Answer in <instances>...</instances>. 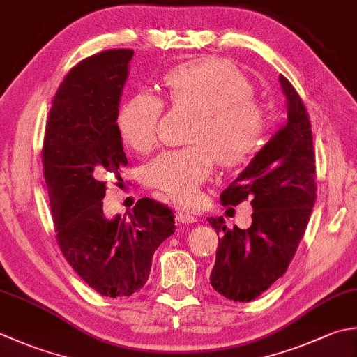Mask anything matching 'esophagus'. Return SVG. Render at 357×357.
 I'll list each match as a JSON object with an SVG mask.
<instances>
[{"label": "esophagus", "instance_id": "esophagus-1", "mask_svg": "<svg viewBox=\"0 0 357 357\" xmlns=\"http://www.w3.org/2000/svg\"><path fill=\"white\" fill-rule=\"evenodd\" d=\"M176 220L179 222H183V225H192V222H197L198 218L190 212H185V211H178L176 212Z\"/></svg>", "mask_w": 357, "mask_h": 357}]
</instances>
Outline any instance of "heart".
<instances>
[{
  "mask_svg": "<svg viewBox=\"0 0 357 357\" xmlns=\"http://www.w3.org/2000/svg\"><path fill=\"white\" fill-rule=\"evenodd\" d=\"M170 99L198 109L190 141L179 150L164 151L146 164L144 181L188 204L212 174L215 159L226 167L244 164L260 149L266 119L254 100L252 83L232 63L202 59L170 69L164 79ZM162 100L137 93L117 114V131L125 145L149 151L156 142Z\"/></svg>",
  "mask_w": 357,
  "mask_h": 357,
  "instance_id": "1",
  "label": "heart"
}]
</instances>
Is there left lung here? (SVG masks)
I'll return each instance as SVG.
<instances>
[{"mask_svg": "<svg viewBox=\"0 0 357 357\" xmlns=\"http://www.w3.org/2000/svg\"><path fill=\"white\" fill-rule=\"evenodd\" d=\"M288 119L221 193L222 204L250 199L249 229H227L222 216L207 218L218 234L211 283L234 302H250L280 278L294 258L316 202V155L306 108L286 77H278Z\"/></svg>", "mask_w": 357, "mask_h": 357, "instance_id": "obj_1", "label": "left lung"}]
</instances>
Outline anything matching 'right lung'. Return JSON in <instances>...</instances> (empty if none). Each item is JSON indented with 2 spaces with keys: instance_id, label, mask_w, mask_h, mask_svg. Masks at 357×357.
<instances>
[{
  "instance_id": "right-lung-1",
  "label": "right lung",
  "mask_w": 357,
  "mask_h": 357,
  "mask_svg": "<svg viewBox=\"0 0 357 357\" xmlns=\"http://www.w3.org/2000/svg\"><path fill=\"white\" fill-rule=\"evenodd\" d=\"M132 54L111 49L74 66L54 96L45 130L43 170L59 246L105 297L142 289L153 254L174 232L173 212L150 198L139 199L128 216L103 213V176H119L128 164L116 121Z\"/></svg>"
}]
</instances>
